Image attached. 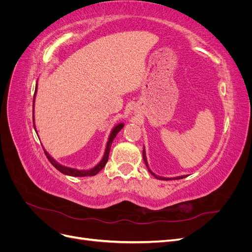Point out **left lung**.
Here are the masks:
<instances>
[{"mask_svg": "<svg viewBox=\"0 0 252 252\" xmlns=\"http://www.w3.org/2000/svg\"><path fill=\"white\" fill-rule=\"evenodd\" d=\"M143 158H144L145 165H146L148 171H149L152 175H154V177H155L156 179H158V180L167 181V180H180V179H184V178H186V175H181V177H177V178H162V177H159V175H156L154 172H152V171L149 169V166H148V163H147V158H146V154H145V147L143 148Z\"/></svg>", "mask_w": 252, "mask_h": 252, "instance_id": "left-lung-1", "label": "left lung"}]
</instances>
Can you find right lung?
Segmentation results:
<instances>
[{
  "label": "right lung",
  "instance_id": "1",
  "mask_svg": "<svg viewBox=\"0 0 252 252\" xmlns=\"http://www.w3.org/2000/svg\"><path fill=\"white\" fill-rule=\"evenodd\" d=\"M35 93H36V87H35V91H34V95H33V103H34V97H35ZM124 127V124L121 123V124H118L116 127H114L111 132H110V135L108 138V142H107V145H106V149H105V154L103 156V158L101 159V162L98 163L96 166H94L93 169H89V170H78V169H74V168H69V167H66V166H63L59 164L57 161H55L53 159L50 155H48L46 151H45V155H46L47 158L49 159V162L53 165V167L55 168H57L60 172H62L63 174H67V175H71V177H93V175H95L97 172H100L103 168L104 166L106 165V163H107L108 161V157H109V152H110V147H111V144L114 140V138H116V135L119 133V131L121 130L122 128Z\"/></svg>",
  "mask_w": 252,
  "mask_h": 252
}]
</instances>
